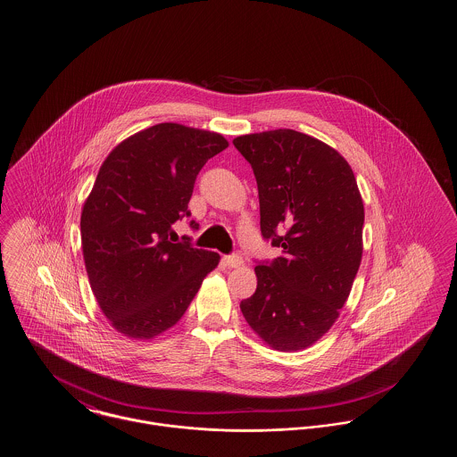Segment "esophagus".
Instances as JSON below:
<instances>
[{
  "label": "esophagus",
  "mask_w": 457,
  "mask_h": 457,
  "mask_svg": "<svg viewBox=\"0 0 457 457\" xmlns=\"http://www.w3.org/2000/svg\"><path fill=\"white\" fill-rule=\"evenodd\" d=\"M224 263L228 267H239L243 263V259H241V255H238V253H231V255L224 257Z\"/></svg>",
  "instance_id": "34e87169"
}]
</instances>
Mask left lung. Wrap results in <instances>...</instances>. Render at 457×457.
Returning a JSON list of instances; mask_svg holds the SVG:
<instances>
[{
    "instance_id": "obj_1",
    "label": "left lung",
    "mask_w": 457,
    "mask_h": 457,
    "mask_svg": "<svg viewBox=\"0 0 457 457\" xmlns=\"http://www.w3.org/2000/svg\"><path fill=\"white\" fill-rule=\"evenodd\" d=\"M259 188L262 237L281 248L255 267L257 289L239 308L279 351L319 341L339 317L363 253V200L346 159L300 131L233 140Z\"/></svg>"
}]
</instances>
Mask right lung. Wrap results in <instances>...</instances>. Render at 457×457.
I'll return each mask as SVG.
<instances>
[{"instance_id": "obj_1", "label": "right lung", "mask_w": 457, "mask_h": 457, "mask_svg": "<svg viewBox=\"0 0 457 457\" xmlns=\"http://www.w3.org/2000/svg\"><path fill=\"white\" fill-rule=\"evenodd\" d=\"M228 140L214 131L159 123L114 147L80 218L88 283L112 327L151 339L192 303L216 252L194 248L173 224L190 218L196 174ZM195 220L190 228L196 229Z\"/></svg>"}]
</instances>
